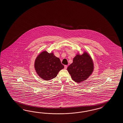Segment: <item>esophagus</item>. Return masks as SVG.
Instances as JSON below:
<instances>
[{
    "label": "esophagus",
    "mask_w": 123,
    "mask_h": 123,
    "mask_svg": "<svg viewBox=\"0 0 123 123\" xmlns=\"http://www.w3.org/2000/svg\"><path fill=\"white\" fill-rule=\"evenodd\" d=\"M67 67H68L67 65H64V69H66L67 68Z\"/></svg>",
    "instance_id": "1"
}]
</instances>
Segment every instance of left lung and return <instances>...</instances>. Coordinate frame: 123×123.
<instances>
[{
	"instance_id": "left-lung-1",
	"label": "left lung",
	"mask_w": 123,
	"mask_h": 123,
	"mask_svg": "<svg viewBox=\"0 0 123 123\" xmlns=\"http://www.w3.org/2000/svg\"><path fill=\"white\" fill-rule=\"evenodd\" d=\"M94 69L93 61L86 52L82 55H77L73 62L67 68L72 79L76 82L85 81L92 74Z\"/></svg>"
}]
</instances>
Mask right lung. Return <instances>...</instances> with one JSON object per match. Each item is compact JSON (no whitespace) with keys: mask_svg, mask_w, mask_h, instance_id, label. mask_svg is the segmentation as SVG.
I'll return each mask as SVG.
<instances>
[{"mask_svg":"<svg viewBox=\"0 0 123 123\" xmlns=\"http://www.w3.org/2000/svg\"><path fill=\"white\" fill-rule=\"evenodd\" d=\"M34 66L37 74L45 80L55 78L60 70L64 68L59 58L53 53H49L46 51L37 56Z\"/></svg>","mask_w":123,"mask_h":123,"instance_id":"obj_1","label":"right lung"}]
</instances>
